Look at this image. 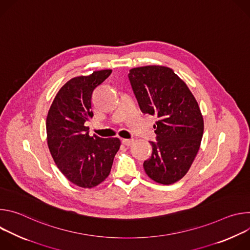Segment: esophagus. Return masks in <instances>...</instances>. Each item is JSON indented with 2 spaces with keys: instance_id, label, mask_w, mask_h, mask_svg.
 Here are the masks:
<instances>
[{
  "instance_id": "esophagus-1",
  "label": "esophagus",
  "mask_w": 250,
  "mask_h": 250,
  "mask_svg": "<svg viewBox=\"0 0 250 250\" xmlns=\"http://www.w3.org/2000/svg\"><path fill=\"white\" fill-rule=\"evenodd\" d=\"M133 139H125V138H124L123 140H122V142H123V145H125V146H130L132 144H133Z\"/></svg>"
}]
</instances>
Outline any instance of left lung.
<instances>
[{
	"label": "left lung",
	"instance_id": "left-lung-1",
	"mask_svg": "<svg viewBox=\"0 0 250 250\" xmlns=\"http://www.w3.org/2000/svg\"><path fill=\"white\" fill-rule=\"evenodd\" d=\"M128 78L142 113L156 116L157 142L144 168L153 181L170 185L189 171L199 151L204 120L199 104L173 69L147 65L129 70Z\"/></svg>",
	"mask_w": 250,
	"mask_h": 250
}]
</instances>
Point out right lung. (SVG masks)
<instances>
[{"instance_id": "1", "label": "right lung", "mask_w": 250, "mask_h": 250, "mask_svg": "<svg viewBox=\"0 0 250 250\" xmlns=\"http://www.w3.org/2000/svg\"><path fill=\"white\" fill-rule=\"evenodd\" d=\"M111 73V69H104L70 79L48 111L46 138L51 156L67 179L82 188L91 189L105 180L121 146L117 137L90 136L85 125L94 116L93 92Z\"/></svg>"}]
</instances>
